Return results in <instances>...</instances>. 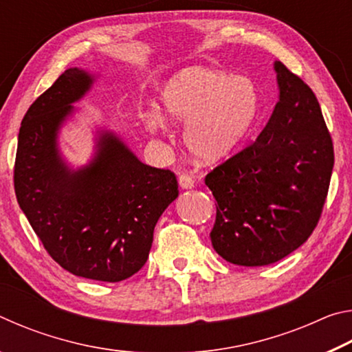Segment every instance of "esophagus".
<instances>
[{"label":"esophagus","instance_id":"34e87169","mask_svg":"<svg viewBox=\"0 0 352 352\" xmlns=\"http://www.w3.org/2000/svg\"><path fill=\"white\" fill-rule=\"evenodd\" d=\"M178 184H180L182 189H192L194 188V178L188 175V174H182L180 177H178Z\"/></svg>","mask_w":352,"mask_h":352}]
</instances>
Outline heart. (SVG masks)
<instances>
[{
  "label": "heart",
  "instance_id": "obj_1",
  "mask_svg": "<svg viewBox=\"0 0 352 352\" xmlns=\"http://www.w3.org/2000/svg\"><path fill=\"white\" fill-rule=\"evenodd\" d=\"M259 111L254 82L210 67H188L172 74L160 91L158 110L142 122L157 133L166 121L186 122L183 140L200 163H219L239 147Z\"/></svg>",
  "mask_w": 352,
  "mask_h": 352
}]
</instances>
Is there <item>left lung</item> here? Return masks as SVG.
Returning a JSON list of instances; mask_svg holds the SVG:
<instances>
[{"mask_svg":"<svg viewBox=\"0 0 352 352\" xmlns=\"http://www.w3.org/2000/svg\"><path fill=\"white\" fill-rule=\"evenodd\" d=\"M279 100L252 146L206 175L217 200L211 242L225 261L269 265L307 241L323 210L333 147L317 98L275 62Z\"/></svg>","mask_w":352,"mask_h":352,"instance_id":"1","label":"left lung"}]
</instances>
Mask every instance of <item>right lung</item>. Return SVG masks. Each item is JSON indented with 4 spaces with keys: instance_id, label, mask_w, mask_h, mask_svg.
Returning <instances> with one entry per match:
<instances>
[{
    "instance_id": "right-lung-1",
    "label": "right lung",
    "mask_w": 352,
    "mask_h": 352,
    "mask_svg": "<svg viewBox=\"0 0 352 352\" xmlns=\"http://www.w3.org/2000/svg\"><path fill=\"white\" fill-rule=\"evenodd\" d=\"M94 74L69 68L29 107L16 147V200L58 265L118 283L146 264L158 219L178 197L174 172L140 162L121 136L96 130L90 162L71 168L58 133Z\"/></svg>"
}]
</instances>
